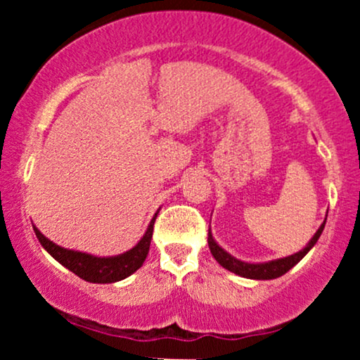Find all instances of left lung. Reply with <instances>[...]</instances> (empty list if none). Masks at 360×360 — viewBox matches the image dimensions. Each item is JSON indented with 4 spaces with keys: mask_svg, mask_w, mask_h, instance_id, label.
<instances>
[{
    "mask_svg": "<svg viewBox=\"0 0 360 360\" xmlns=\"http://www.w3.org/2000/svg\"><path fill=\"white\" fill-rule=\"evenodd\" d=\"M323 229H325V221L321 223V226L318 229V232L313 235V238L308 242V245L304 247L303 250H300L298 254H292L289 255V257L271 260V262H262V264L242 262V260L232 257L229 252L223 250L221 247L213 240L212 232H210V230H208V245H210V250H212L213 257L217 259V262L220 264L221 267H225V269H229L230 272H235V274L242 276V278H249V279H276L279 278V276L286 274L291 267H295L296 264H298L300 260L308 254L309 249H311V247L316 243L318 238H320Z\"/></svg>",
    "mask_w": 360,
    "mask_h": 360,
    "instance_id": "8db88e82",
    "label": "left lung"
}]
</instances>
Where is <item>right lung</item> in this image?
Listing matches in <instances>:
<instances>
[{
	"label": "right lung",
	"mask_w": 360,
	"mask_h": 360,
	"mask_svg": "<svg viewBox=\"0 0 360 360\" xmlns=\"http://www.w3.org/2000/svg\"><path fill=\"white\" fill-rule=\"evenodd\" d=\"M155 217L152 218L150 225H148L142 240H140L131 250H128L122 255H115V257H94V255L84 254V252L68 250L64 249V247L56 245V243L49 240V238H45L35 226L34 230L44 249L47 250L53 259L59 260L62 266L68 267L69 271L74 272L76 276H79L81 279L88 281V283L108 284L125 279L142 267L143 260H146L148 254V249H150Z\"/></svg>",
	"instance_id": "right-lung-1"
}]
</instances>
